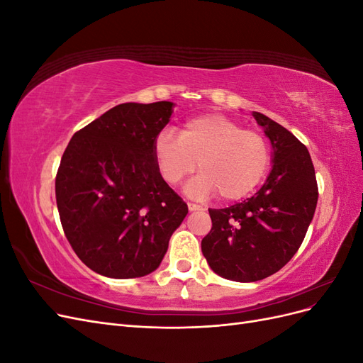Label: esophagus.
I'll list each match as a JSON object with an SVG mask.
<instances>
[{
  "label": "esophagus",
  "instance_id": "esophagus-1",
  "mask_svg": "<svg viewBox=\"0 0 363 363\" xmlns=\"http://www.w3.org/2000/svg\"><path fill=\"white\" fill-rule=\"evenodd\" d=\"M188 208L191 212H195V211H203V206L200 204H195V203H188Z\"/></svg>",
  "mask_w": 363,
  "mask_h": 363
}]
</instances>
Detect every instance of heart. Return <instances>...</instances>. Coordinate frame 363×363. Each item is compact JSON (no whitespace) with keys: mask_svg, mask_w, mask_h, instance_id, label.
I'll return each instance as SVG.
<instances>
[{"mask_svg":"<svg viewBox=\"0 0 363 363\" xmlns=\"http://www.w3.org/2000/svg\"><path fill=\"white\" fill-rule=\"evenodd\" d=\"M162 179L177 184L201 171L186 186L191 196L221 194L224 200H240L265 177L271 152L267 139L257 131L245 130L224 115H201L186 121L179 138L163 130L152 145Z\"/></svg>","mask_w":363,"mask_h":363,"instance_id":"heart-1","label":"heart"}]
</instances>
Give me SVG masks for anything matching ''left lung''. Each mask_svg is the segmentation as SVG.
I'll return each instance as SVG.
<instances>
[{
    "label": "left lung",
    "mask_w": 363,
    "mask_h": 363,
    "mask_svg": "<svg viewBox=\"0 0 363 363\" xmlns=\"http://www.w3.org/2000/svg\"><path fill=\"white\" fill-rule=\"evenodd\" d=\"M252 116L271 142L272 168L251 199L208 208L212 230L201 240L212 271L240 283L267 279L286 265L303 242L318 201L307 148L276 121L259 112Z\"/></svg>",
    "instance_id": "1"
}]
</instances>
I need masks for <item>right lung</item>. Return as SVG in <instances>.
<instances>
[{
  "mask_svg": "<svg viewBox=\"0 0 363 363\" xmlns=\"http://www.w3.org/2000/svg\"><path fill=\"white\" fill-rule=\"evenodd\" d=\"M174 103H124L72 136L56 177L63 232L86 267L111 279L159 268L188 206L162 179L155 139Z\"/></svg>",
  "mask_w": 363,
  "mask_h": 363,
  "instance_id": "1",
  "label": "right lung"
}]
</instances>
